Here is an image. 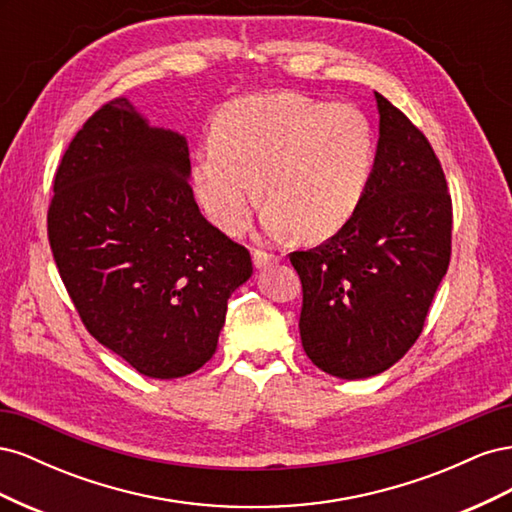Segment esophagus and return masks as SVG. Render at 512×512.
<instances>
[{"label": "esophagus", "mask_w": 512, "mask_h": 512, "mask_svg": "<svg viewBox=\"0 0 512 512\" xmlns=\"http://www.w3.org/2000/svg\"><path fill=\"white\" fill-rule=\"evenodd\" d=\"M252 260H254V267H256V269H267L269 265H273V262L280 260V256L269 254V252H265V250H254V252H252Z\"/></svg>", "instance_id": "esophagus-1"}]
</instances>
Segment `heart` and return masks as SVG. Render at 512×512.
Listing matches in <instances>:
<instances>
[{
  "label": "heart",
  "instance_id": "obj_1",
  "mask_svg": "<svg viewBox=\"0 0 512 512\" xmlns=\"http://www.w3.org/2000/svg\"><path fill=\"white\" fill-rule=\"evenodd\" d=\"M374 162V132L356 106L297 91L254 94L220 111L213 145L196 153L194 188L211 222L228 235L247 226L260 190L269 232L316 243L354 218Z\"/></svg>",
  "mask_w": 512,
  "mask_h": 512
}]
</instances>
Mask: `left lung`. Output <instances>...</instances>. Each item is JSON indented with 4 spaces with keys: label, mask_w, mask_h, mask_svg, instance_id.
<instances>
[{
    "label": "left lung",
    "mask_w": 512,
    "mask_h": 512,
    "mask_svg": "<svg viewBox=\"0 0 512 512\" xmlns=\"http://www.w3.org/2000/svg\"><path fill=\"white\" fill-rule=\"evenodd\" d=\"M374 173L354 218L290 262L303 284L299 331L316 367L382 374L418 339L451 262L453 203L425 134L376 91Z\"/></svg>",
    "instance_id": "1"
}]
</instances>
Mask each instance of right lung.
<instances>
[{
    "instance_id": "obj_1",
    "label": "right lung",
    "mask_w": 512,
    "mask_h": 512,
    "mask_svg": "<svg viewBox=\"0 0 512 512\" xmlns=\"http://www.w3.org/2000/svg\"><path fill=\"white\" fill-rule=\"evenodd\" d=\"M188 141L151 128L128 98L76 132L55 173L49 243L102 346L149 378H181L218 348L252 258L200 213Z\"/></svg>"
}]
</instances>
